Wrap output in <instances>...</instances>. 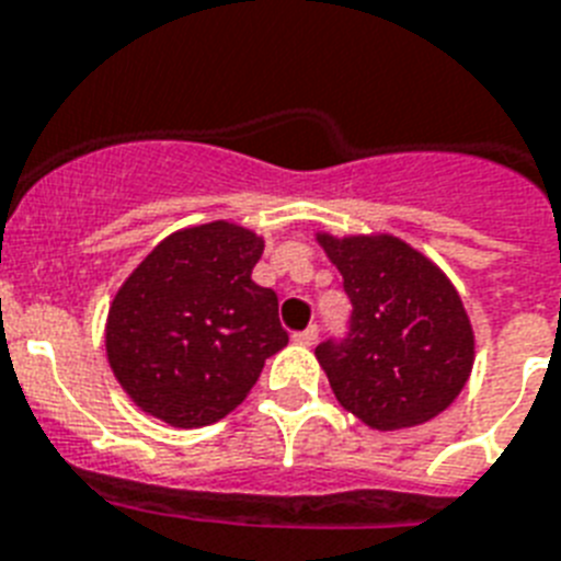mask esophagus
Segmentation results:
<instances>
[{
    "mask_svg": "<svg viewBox=\"0 0 561 561\" xmlns=\"http://www.w3.org/2000/svg\"><path fill=\"white\" fill-rule=\"evenodd\" d=\"M317 336H320V328H317V325H308V328H305V331H296V334H294V343H299V345H313V343H317Z\"/></svg>",
    "mask_w": 561,
    "mask_h": 561,
    "instance_id": "1",
    "label": "esophagus"
}]
</instances>
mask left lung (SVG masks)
Returning <instances> with one entry per match:
<instances>
[{"mask_svg": "<svg viewBox=\"0 0 561 561\" xmlns=\"http://www.w3.org/2000/svg\"><path fill=\"white\" fill-rule=\"evenodd\" d=\"M352 299L348 331L317 345L336 400L371 430L432 421L472 371L476 340L461 296L394 236H317Z\"/></svg>", "mask_w": 561, "mask_h": 561, "instance_id": "left-lung-1", "label": "left lung"}]
</instances>
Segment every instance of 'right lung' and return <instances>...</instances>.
I'll use <instances>...</instances> for the list:
<instances>
[{
  "label": "right lung",
  "mask_w": 561,
  "mask_h": 561,
  "mask_svg": "<svg viewBox=\"0 0 561 561\" xmlns=\"http://www.w3.org/2000/svg\"><path fill=\"white\" fill-rule=\"evenodd\" d=\"M265 241L230 221L178 230L108 308L117 383L152 417L195 430L233 412L288 345L279 299L250 279Z\"/></svg>",
  "instance_id": "obj_1"
}]
</instances>
